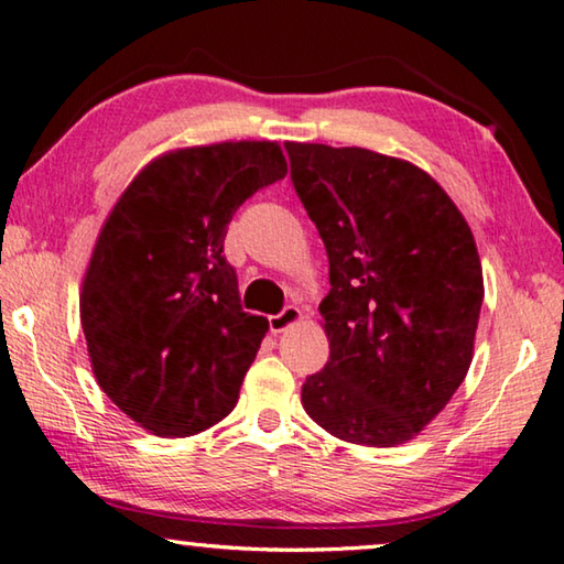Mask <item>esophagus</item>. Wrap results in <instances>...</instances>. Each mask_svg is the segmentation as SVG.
<instances>
[{
  "instance_id": "34e87169",
  "label": "esophagus",
  "mask_w": 564,
  "mask_h": 564,
  "mask_svg": "<svg viewBox=\"0 0 564 564\" xmlns=\"http://www.w3.org/2000/svg\"><path fill=\"white\" fill-rule=\"evenodd\" d=\"M297 322H302V310L294 307V304H288L280 315L270 317V329L274 332V335H280V332L290 329L292 325H297Z\"/></svg>"
}]
</instances>
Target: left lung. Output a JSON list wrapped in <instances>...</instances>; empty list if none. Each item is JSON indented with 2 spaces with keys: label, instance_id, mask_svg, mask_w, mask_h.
<instances>
[{
  "label": "left lung",
  "instance_id": "left-lung-1",
  "mask_svg": "<svg viewBox=\"0 0 564 564\" xmlns=\"http://www.w3.org/2000/svg\"><path fill=\"white\" fill-rule=\"evenodd\" d=\"M329 260V359L302 408L352 445L417 437L473 365L485 284L463 212L417 164L365 147L284 142Z\"/></svg>",
  "mask_w": 564,
  "mask_h": 564
}]
</instances>
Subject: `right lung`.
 I'll use <instances>...</instances> for the list:
<instances>
[{
  "instance_id": "1",
  "label": "right lung",
  "mask_w": 564,
  "mask_h": 564,
  "mask_svg": "<svg viewBox=\"0 0 564 564\" xmlns=\"http://www.w3.org/2000/svg\"><path fill=\"white\" fill-rule=\"evenodd\" d=\"M284 174L276 142L182 147L137 172L99 229L79 294L91 372L156 437L235 410L270 322L242 312L221 249L237 207Z\"/></svg>"
}]
</instances>
